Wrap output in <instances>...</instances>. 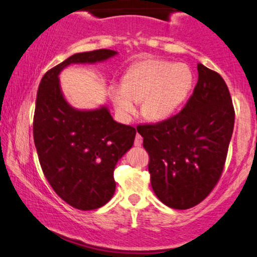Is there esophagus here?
<instances>
[{
  "label": "esophagus",
  "mask_w": 257,
  "mask_h": 257,
  "mask_svg": "<svg viewBox=\"0 0 257 257\" xmlns=\"http://www.w3.org/2000/svg\"><path fill=\"white\" fill-rule=\"evenodd\" d=\"M134 145L135 146H141L142 145V137L140 134H137V137H135V141H134Z\"/></svg>",
  "instance_id": "34e87169"
}]
</instances>
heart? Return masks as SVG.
<instances>
[{
	"instance_id": "b5f03b06",
	"label": "heart",
	"mask_w": 257,
	"mask_h": 257,
	"mask_svg": "<svg viewBox=\"0 0 257 257\" xmlns=\"http://www.w3.org/2000/svg\"><path fill=\"white\" fill-rule=\"evenodd\" d=\"M194 85V75L185 64L144 60L126 70L122 85L111 87L116 112L128 119L142 101V115L151 120L170 117L183 105Z\"/></svg>"
}]
</instances>
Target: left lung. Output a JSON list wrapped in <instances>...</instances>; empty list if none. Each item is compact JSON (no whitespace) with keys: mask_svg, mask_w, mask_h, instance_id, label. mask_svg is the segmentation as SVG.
I'll return each instance as SVG.
<instances>
[{"mask_svg":"<svg viewBox=\"0 0 257 257\" xmlns=\"http://www.w3.org/2000/svg\"><path fill=\"white\" fill-rule=\"evenodd\" d=\"M197 72L183 109L138 128L150 156L153 191L175 209L191 208L209 195L222 174L233 132L234 109L224 79L201 63Z\"/></svg>","mask_w":257,"mask_h":257,"instance_id":"1","label":"left lung"}]
</instances>
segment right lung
Returning <instances> with one entry per match:
<instances>
[{
  "label": "right lung",
  "mask_w": 257,
  "mask_h": 257,
  "mask_svg": "<svg viewBox=\"0 0 257 257\" xmlns=\"http://www.w3.org/2000/svg\"><path fill=\"white\" fill-rule=\"evenodd\" d=\"M116 54L99 49L73 55L44 74L37 92L33 139L43 174L55 193L80 211L97 209L113 196V170L132 148L137 131L113 120L106 106H70L58 74L72 63H95Z\"/></svg>",
  "instance_id": "add662e5"
}]
</instances>
